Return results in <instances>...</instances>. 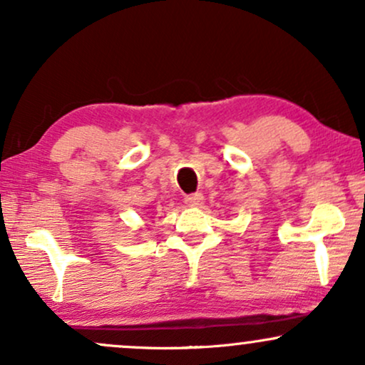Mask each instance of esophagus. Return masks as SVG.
Returning a JSON list of instances; mask_svg holds the SVG:
<instances>
[{
	"label": "esophagus",
	"instance_id": "esophagus-1",
	"mask_svg": "<svg viewBox=\"0 0 365 365\" xmlns=\"http://www.w3.org/2000/svg\"><path fill=\"white\" fill-rule=\"evenodd\" d=\"M202 200H204V195H202L200 192H194V194L185 195V204L192 205V207H197V205H200Z\"/></svg>",
	"mask_w": 365,
	"mask_h": 365
}]
</instances>
